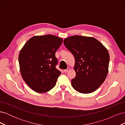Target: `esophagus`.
<instances>
[{
    "label": "esophagus",
    "mask_w": 125,
    "mask_h": 125,
    "mask_svg": "<svg viewBox=\"0 0 125 125\" xmlns=\"http://www.w3.org/2000/svg\"><path fill=\"white\" fill-rule=\"evenodd\" d=\"M69 70H70V68H68L67 69L64 70V72H65V73H67V72Z\"/></svg>",
    "instance_id": "1"
}]
</instances>
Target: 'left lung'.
<instances>
[{"mask_svg": "<svg viewBox=\"0 0 125 125\" xmlns=\"http://www.w3.org/2000/svg\"><path fill=\"white\" fill-rule=\"evenodd\" d=\"M63 43L75 58L76 75L71 80L72 86L81 93L95 91L108 73L109 55L107 49L92 37L72 36L64 40Z\"/></svg>", "mask_w": 125, "mask_h": 125, "instance_id": "8db88e82", "label": "left lung"}]
</instances>
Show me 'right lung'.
Listing matches in <instances>:
<instances>
[{"mask_svg": "<svg viewBox=\"0 0 125 125\" xmlns=\"http://www.w3.org/2000/svg\"><path fill=\"white\" fill-rule=\"evenodd\" d=\"M62 39L52 35L34 36L21 50L19 62L22 78L30 88L39 93L55 86L61 72L56 68L55 52Z\"/></svg>", "mask_w": 125, "mask_h": 125, "instance_id": "right-lung-1", "label": "right lung"}]
</instances>
